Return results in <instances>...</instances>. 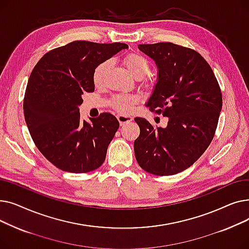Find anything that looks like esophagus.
<instances>
[{"label":"esophagus","instance_id":"34e87169","mask_svg":"<svg viewBox=\"0 0 249 249\" xmlns=\"http://www.w3.org/2000/svg\"><path fill=\"white\" fill-rule=\"evenodd\" d=\"M117 119H118V121H119L120 125L122 126V125H124V124L128 123V122H131V121L133 120V118H132V117H130V116H124V115H119V116H118V117H117Z\"/></svg>","mask_w":249,"mask_h":249}]
</instances>
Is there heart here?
I'll return each instance as SVG.
<instances>
[{
  "label": "heart",
  "instance_id": "heart-1",
  "mask_svg": "<svg viewBox=\"0 0 249 249\" xmlns=\"http://www.w3.org/2000/svg\"><path fill=\"white\" fill-rule=\"evenodd\" d=\"M124 62L130 71L137 78L145 76L149 71V62L141 54L129 53L125 56ZM110 65L111 60L107 59L99 63L95 68L93 72V82L96 87L99 88L104 86ZM137 101L138 99L134 95H117L110 100V106L121 114H129L133 110Z\"/></svg>",
  "mask_w": 249,
  "mask_h": 249
}]
</instances>
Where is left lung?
<instances>
[{
    "instance_id": "left-lung-1",
    "label": "left lung",
    "mask_w": 249,
    "mask_h": 249,
    "mask_svg": "<svg viewBox=\"0 0 249 249\" xmlns=\"http://www.w3.org/2000/svg\"><path fill=\"white\" fill-rule=\"evenodd\" d=\"M159 68V81L146 106L168 118L165 128L136 117L140 128L134 141L141 168L156 176L185 171L197 161L214 138L222 94L205 58L194 49L172 42L139 44Z\"/></svg>"
}]
</instances>
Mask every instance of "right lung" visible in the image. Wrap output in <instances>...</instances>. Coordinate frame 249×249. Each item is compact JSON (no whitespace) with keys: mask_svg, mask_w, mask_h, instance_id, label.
Segmentation results:
<instances>
[{"mask_svg":"<svg viewBox=\"0 0 249 249\" xmlns=\"http://www.w3.org/2000/svg\"><path fill=\"white\" fill-rule=\"evenodd\" d=\"M73 41L52 49L34 67L25 90L23 109L30 135L45 158L63 172L95 171L106 159L119 122L110 113L81 119L84 93H93V72L104 60L127 48Z\"/></svg>","mask_w":249,"mask_h":249,"instance_id":"add662e5","label":"right lung"}]
</instances>
